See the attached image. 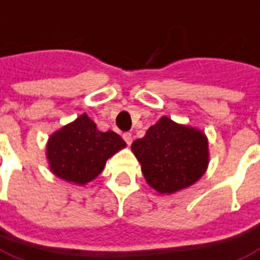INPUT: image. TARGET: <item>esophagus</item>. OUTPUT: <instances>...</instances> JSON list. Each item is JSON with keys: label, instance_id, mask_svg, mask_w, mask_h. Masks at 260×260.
I'll list each match as a JSON object with an SVG mask.
<instances>
[{"label": "esophagus", "instance_id": "esophagus-1", "mask_svg": "<svg viewBox=\"0 0 260 260\" xmlns=\"http://www.w3.org/2000/svg\"><path fill=\"white\" fill-rule=\"evenodd\" d=\"M123 140L127 142V145H130V144L133 142L132 134H130V133H124V134H123Z\"/></svg>", "mask_w": 260, "mask_h": 260}]
</instances>
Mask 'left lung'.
<instances>
[{
    "label": "left lung",
    "mask_w": 260,
    "mask_h": 260,
    "mask_svg": "<svg viewBox=\"0 0 260 260\" xmlns=\"http://www.w3.org/2000/svg\"><path fill=\"white\" fill-rule=\"evenodd\" d=\"M148 185L173 194L196 183L210 163L208 138L202 130L161 116L132 144Z\"/></svg>",
    "instance_id": "obj_1"
}]
</instances>
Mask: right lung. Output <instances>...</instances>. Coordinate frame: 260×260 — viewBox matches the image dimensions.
I'll use <instances>...</instances> for the list:
<instances>
[{
    "label": "right lung",
    "instance_id": "add662e5",
    "mask_svg": "<svg viewBox=\"0 0 260 260\" xmlns=\"http://www.w3.org/2000/svg\"><path fill=\"white\" fill-rule=\"evenodd\" d=\"M126 148L123 138L114 132H100L86 114L79 115L50 134L46 159L57 178L74 185H86L103 173L109 157Z\"/></svg>",
    "mask_w": 260,
    "mask_h": 260
}]
</instances>
